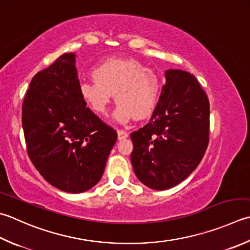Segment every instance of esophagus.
<instances>
[{"instance_id":"obj_1","label":"esophagus","mask_w":250,"mask_h":250,"mask_svg":"<svg viewBox=\"0 0 250 250\" xmlns=\"http://www.w3.org/2000/svg\"><path fill=\"white\" fill-rule=\"evenodd\" d=\"M117 134H118V140H125L128 138V135H129L125 131H122V130L117 131Z\"/></svg>"}]
</instances>
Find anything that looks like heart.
I'll use <instances>...</instances> for the list:
<instances>
[{
  "instance_id": "1",
  "label": "heart",
  "mask_w": 250,
  "mask_h": 250,
  "mask_svg": "<svg viewBox=\"0 0 250 250\" xmlns=\"http://www.w3.org/2000/svg\"><path fill=\"white\" fill-rule=\"evenodd\" d=\"M94 80L82 82L79 92L90 108L106 116L115 94L114 118L120 124L145 119L157 104L160 81L154 70L133 58H108L93 70Z\"/></svg>"
}]
</instances>
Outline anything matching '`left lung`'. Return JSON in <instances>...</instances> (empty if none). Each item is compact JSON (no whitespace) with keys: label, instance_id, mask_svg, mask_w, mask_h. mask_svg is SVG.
Here are the masks:
<instances>
[{"label":"left lung","instance_id":"left-lung-1","mask_svg":"<svg viewBox=\"0 0 250 250\" xmlns=\"http://www.w3.org/2000/svg\"><path fill=\"white\" fill-rule=\"evenodd\" d=\"M149 122L131 133L134 173L149 188L175 187L197 168L209 142V101L193 75L165 71Z\"/></svg>","mask_w":250,"mask_h":250}]
</instances>
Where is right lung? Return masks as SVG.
<instances>
[{
  "mask_svg": "<svg viewBox=\"0 0 250 250\" xmlns=\"http://www.w3.org/2000/svg\"><path fill=\"white\" fill-rule=\"evenodd\" d=\"M76 54L65 53L32 78L22 104L28 155L42 177L67 193L99 183L116 131L86 107Z\"/></svg>",
  "mask_w": 250,
  "mask_h": 250,
  "instance_id": "right-lung-1",
  "label": "right lung"
}]
</instances>
